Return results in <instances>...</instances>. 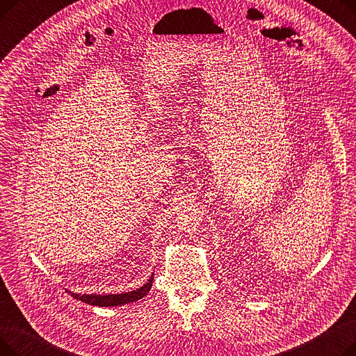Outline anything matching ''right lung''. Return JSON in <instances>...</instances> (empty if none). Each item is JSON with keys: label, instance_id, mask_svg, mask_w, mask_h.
I'll use <instances>...</instances> for the list:
<instances>
[{"label": "right lung", "instance_id": "obj_1", "mask_svg": "<svg viewBox=\"0 0 356 356\" xmlns=\"http://www.w3.org/2000/svg\"><path fill=\"white\" fill-rule=\"evenodd\" d=\"M153 280H154V274L149 275V278L145 282L144 286H141L137 290L133 291H125V293H120V294H82V293H73L69 291L74 298L78 300L92 305V306H99V307H114V306H124L128 303H133L140 300V298L145 297L148 294V291L152 290L153 286Z\"/></svg>", "mask_w": 356, "mask_h": 356}]
</instances>
